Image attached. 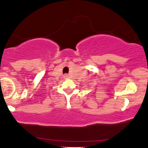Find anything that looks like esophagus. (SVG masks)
Returning a JSON list of instances; mask_svg holds the SVG:
<instances>
[{"instance_id": "esophagus-1", "label": "esophagus", "mask_w": 148, "mask_h": 148, "mask_svg": "<svg viewBox=\"0 0 148 148\" xmlns=\"http://www.w3.org/2000/svg\"><path fill=\"white\" fill-rule=\"evenodd\" d=\"M67 76H68V75H67V74H66V75H64V78L67 77Z\"/></svg>"}]
</instances>
